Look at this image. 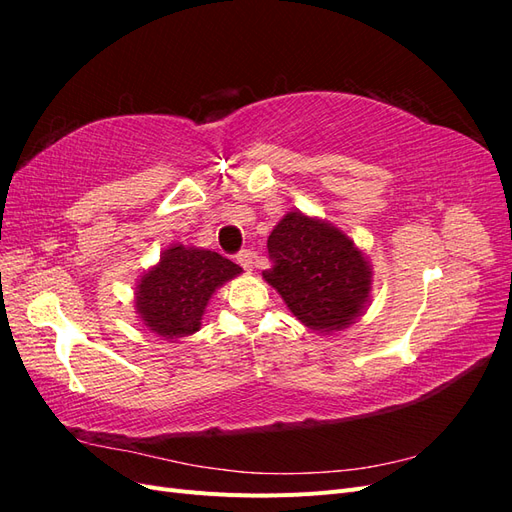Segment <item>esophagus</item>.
Listing matches in <instances>:
<instances>
[{"mask_svg": "<svg viewBox=\"0 0 512 512\" xmlns=\"http://www.w3.org/2000/svg\"><path fill=\"white\" fill-rule=\"evenodd\" d=\"M237 262L245 271H254V267L258 265V256L254 252H250V250H241L237 254Z\"/></svg>", "mask_w": 512, "mask_h": 512, "instance_id": "obj_1", "label": "esophagus"}]
</instances>
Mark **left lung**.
<instances>
[{
	"label": "left lung",
	"mask_w": 512,
	"mask_h": 512,
	"mask_svg": "<svg viewBox=\"0 0 512 512\" xmlns=\"http://www.w3.org/2000/svg\"><path fill=\"white\" fill-rule=\"evenodd\" d=\"M267 247L273 265L262 277L305 327L322 333L342 331L363 314L371 269L342 230L290 211L273 228Z\"/></svg>",
	"instance_id": "left-lung-1"
}]
</instances>
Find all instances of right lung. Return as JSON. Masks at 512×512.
<instances>
[{
  "label": "right lung",
  "instance_id": "add662e5",
  "mask_svg": "<svg viewBox=\"0 0 512 512\" xmlns=\"http://www.w3.org/2000/svg\"><path fill=\"white\" fill-rule=\"evenodd\" d=\"M241 273L218 252L170 245L160 262L136 286V312L145 327L164 339H179L200 329L211 294Z\"/></svg>",
  "mask_w": 512,
  "mask_h": 512
}]
</instances>
